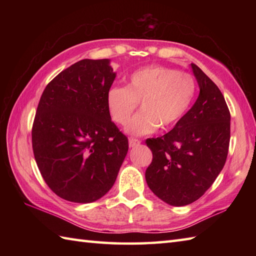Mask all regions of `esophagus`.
<instances>
[{
    "label": "esophagus",
    "mask_w": 256,
    "mask_h": 256,
    "mask_svg": "<svg viewBox=\"0 0 256 256\" xmlns=\"http://www.w3.org/2000/svg\"><path fill=\"white\" fill-rule=\"evenodd\" d=\"M140 144V140H136V138H130L128 140V145L130 148H136V146H138Z\"/></svg>",
    "instance_id": "1"
}]
</instances>
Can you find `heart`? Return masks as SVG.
Returning <instances> with one entry per match:
<instances>
[{
    "label": "heart",
    "instance_id": "b5f03b06",
    "mask_svg": "<svg viewBox=\"0 0 256 256\" xmlns=\"http://www.w3.org/2000/svg\"><path fill=\"white\" fill-rule=\"evenodd\" d=\"M197 84L192 74L162 66L134 72L128 86H114L106 92L108 111L114 122L125 124L140 102V111L125 126L131 135H148L157 128L177 124L192 106Z\"/></svg>",
    "mask_w": 256,
    "mask_h": 256
}]
</instances>
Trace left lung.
<instances>
[{"instance_id": "left-lung-1", "label": "left lung", "mask_w": 256, "mask_h": 256, "mask_svg": "<svg viewBox=\"0 0 256 256\" xmlns=\"http://www.w3.org/2000/svg\"><path fill=\"white\" fill-rule=\"evenodd\" d=\"M199 96L172 131L146 140L153 160L145 172L150 189L182 206L199 199L224 168L230 143V112L218 86L194 64Z\"/></svg>"}]
</instances>
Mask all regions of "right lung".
Returning <instances> with one entry per match:
<instances>
[{
	"label": "right lung",
	"instance_id": "1",
	"mask_svg": "<svg viewBox=\"0 0 256 256\" xmlns=\"http://www.w3.org/2000/svg\"><path fill=\"white\" fill-rule=\"evenodd\" d=\"M116 74L110 59H82L47 84L32 142L42 178L59 197L90 204L116 182L128 142L111 121L106 92Z\"/></svg>",
	"mask_w": 256,
	"mask_h": 256
}]
</instances>
